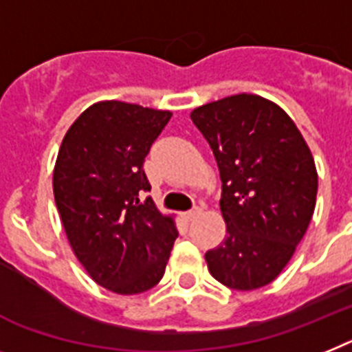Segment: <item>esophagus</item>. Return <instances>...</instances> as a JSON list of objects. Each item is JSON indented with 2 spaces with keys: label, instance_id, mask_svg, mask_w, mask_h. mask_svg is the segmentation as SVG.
Listing matches in <instances>:
<instances>
[{
  "label": "esophagus",
  "instance_id": "34e87169",
  "mask_svg": "<svg viewBox=\"0 0 352 352\" xmlns=\"http://www.w3.org/2000/svg\"><path fill=\"white\" fill-rule=\"evenodd\" d=\"M201 212H203V208L196 207V208H192V210L185 212V214H183V217H185V221H194L197 216H201Z\"/></svg>",
  "mask_w": 352,
  "mask_h": 352
}]
</instances>
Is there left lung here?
Here are the masks:
<instances>
[{"label":"left lung","instance_id":"left-lung-1","mask_svg":"<svg viewBox=\"0 0 352 352\" xmlns=\"http://www.w3.org/2000/svg\"><path fill=\"white\" fill-rule=\"evenodd\" d=\"M221 176L226 237L205 254L225 286L257 289L278 277L306 234L316 203L315 160L295 122L268 98L239 93L196 107Z\"/></svg>","mask_w":352,"mask_h":352}]
</instances>
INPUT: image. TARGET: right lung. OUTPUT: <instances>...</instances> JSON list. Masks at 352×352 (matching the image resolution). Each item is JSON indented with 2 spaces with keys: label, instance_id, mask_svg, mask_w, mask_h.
<instances>
[{
  "label": "right lung",
  "instance_id": "1",
  "mask_svg": "<svg viewBox=\"0 0 352 352\" xmlns=\"http://www.w3.org/2000/svg\"><path fill=\"white\" fill-rule=\"evenodd\" d=\"M173 113L120 100L89 106L63 138L55 205L69 246L89 277L118 295L162 280L178 230L140 192L151 190L145 156Z\"/></svg>",
  "mask_w": 352,
  "mask_h": 352
}]
</instances>
